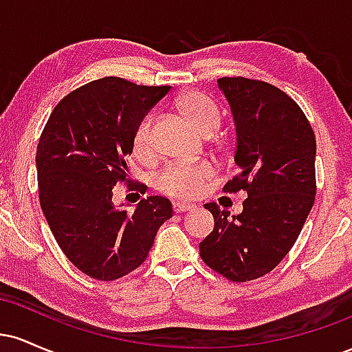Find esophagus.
<instances>
[{"mask_svg": "<svg viewBox=\"0 0 352 352\" xmlns=\"http://www.w3.org/2000/svg\"><path fill=\"white\" fill-rule=\"evenodd\" d=\"M197 207L192 204H187V201H173V210L177 213H184V212H193Z\"/></svg>", "mask_w": 352, "mask_h": 352, "instance_id": "34e87169", "label": "esophagus"}]
</instances>
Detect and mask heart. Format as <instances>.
Wrapping results in <instances>:
<instances>
[{"instance_id":"1","label":"heart","mask_w":352,"mask_h":352,"mask_svg":"<svg viewBox=\"0 0 352 352\" xmlns=\"http://www.w3.org/2000/svg\"><path fill=\"white\" fill-rule=\"evenodd\" d=\"M179 109L197 131L212 134L220 125V112L212 100L199 94L187 92L179 99ZM132 147L137 157L145 159L152 153V116L144 117L137 125ZM213 167L208 162H180L168 165L160 173L159 188L172 197L180 199H195L204 192L205 184L213 177Z\"/></svg>"}]
</instances>
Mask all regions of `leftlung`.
Here are the masks:
<instances>
[{"mask_svg":"<svg viewBox=\"0 0 352 352\" xmlns=\"http://www.w3.org/2000/svg\"><path fill=\"white\" fill-rule=\"evenodd\" d=\"M236 131L235 164L240 173L225 192L246 190L243 212L230 213L205 204L215 220L200 243L210 268L235 283L265 276L288 254L316 195V139L288 94L261 80H217Z\"/></svg>","mask_w":352,"mask_h":352,"instance_id":"8db88e82","label":"left lung"}]
</instances>
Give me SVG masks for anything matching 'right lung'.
<instances>
[{
	"mask_svg": "<svg viewBox=\"0 0 352 352\" xmlns=\"http://www.w3.org/2000/svg\"><path fill=\"white\" fill-rule=\"evenodd\" d=\"M168 91L120 78L92 80L60 100L39 139L43 213L67 260L94 280L112 281L139 268L172 217L165 197L142 199L134 213L112 201V188L127 179L125 157L137 125Z\"/></svg>",
	"mask_w": 352,
	"mask_h": 352,
	"instance_id": "right-lung-1",
	"label": "right lung"
}]
</instances>
